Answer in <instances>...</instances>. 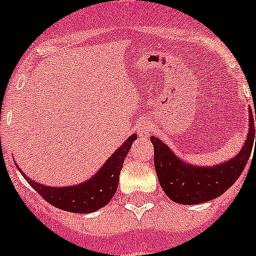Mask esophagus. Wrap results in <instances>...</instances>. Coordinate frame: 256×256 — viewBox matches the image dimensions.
<instances>
[{"label": "esophagus", "mask_w": 256, "mask_h": 256, "mask_svg": "<svg viewBox=\"0 0 256 256\" xmlns=\"http://www.w3.org/2000/svg\"><path fill=\"white\" fill-rule=\"evenodd\" d=\"M138 132H139L140 136H148L152 134V126L149 124H142V125L139 126L138 128Z\"/></svg>", "instance_id": "esophagus-1"}]
</instances>
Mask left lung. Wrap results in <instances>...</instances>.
I'll return each mask as SVG.
<instances>
[{"label": "left lung", "instance_id": "1", "mask_svg": "<svg viewBox=\"0 0 256 256\" xmlns=\"http://www.w3.org/2000/svg\"><path fill=\"white\" fill-rule=\"evenodd\" d=\"M150 140L154 145L155 170L166 194L180 204H204L225 193L238 180L246 166L254 146V140L256 144L254 116L250 108L249 134L241 152L231 160L216 166L200 168L188 166L178 159L158 138L152 136Z\"/></svg>", "mask_w": 256, "mask_h": 256}]
</instances>
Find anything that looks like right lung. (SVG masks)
Listing matches in <instances>:
<instances>
[{
  "label": "right lung",
  "instance_id": "obj_1",
  "mask_svg": "<svg viewBox=\"0 0 256 256\" xmlns=\"http://www.w3.org/2000/svg\"><path fill=\"white\" fill-rule=\"evenodd\" d=\"M136 138L138 135L135 134L131 135L124 142L122 146L112 154V156L100 169L98 173L82 184L52 188L34 182L24 173L22 176H25L28 184L52 206L76 214H90L106 206L114 197L118 186V176L122 163Z\"/></svg>",
  "mask_w": 256,
  "mask_h": 256
}]
</instances>
